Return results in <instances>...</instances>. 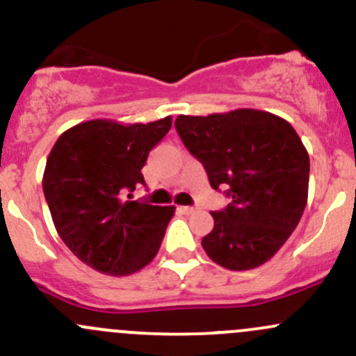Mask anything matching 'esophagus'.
<instances>
[{
    "label": "esophagus",
    "mask_w": 356,
    "mask_h": 356,
    "mask_svg": "<svg viewBox=\"0 0 356 356\" xmlns=\"http://www.w3.org/2000/svg\"><path fill=\"white\" fill-rule=\"evenodd\" d=\"M181 210L184 211L186 215H189V213H195L196 208H195V207H181Z\"/></svg>",
    "instance_id": "esophagus-1"
}]
</instances>
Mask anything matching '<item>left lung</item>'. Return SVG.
Returning <instances> with one entry per match:
<instances>
[{"instance_id": "8db88e82", "label": "left lung", "mask_w": 356, "mask_h": 356, "mask_svg": "<svg viewBox=\"0 0 356 356\" xmlns=\"http://www.w3.org/2000/svg\"><path fill=\"white\" fill-rule=\"evenodd\" d=\"M175 129L203 163L213 189L232 203L211 211L213 229L201 239L208 257L229 270L270 260L296 229L308 200L310 158L293 125L264 110L179 115Z\"/></svg>"}]
</instances>
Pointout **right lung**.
I'll return each instance as SVG.
<instances>
[{
    "label": "right lung",
    "mask_w": 356,
    "mask_h": 356,
    "mask_svg": "<svg viewBox=\"0 0 356 356\" xmlns=\"http://www.w3.org/2000/svg\"><path fill=\"white\" fill-rule=\"evenodd\" d=\"M172 117L148 124L110 118L67 129L49 152L42 191L56 232L81 261L106 275H131L156 257L175 207L125 200L145 184L148 153Z\"/></svg>",
    "instance_id": "1"
}]
</instances>
